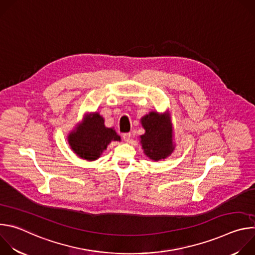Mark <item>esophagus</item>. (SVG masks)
<instances>
[{"label":"esophagus","mask_w":255,"mask_h":255,"mask_svg":"<svg viewBox=\"0 0 255 255\" xmlns=\"http://www.w3.org/2000/svg\"><path fill=\"white\" fill-rule=\"evenodd\" d=\"M122 137H123L124 141H126V142H129V140H130V137H131V133H123Z\"/></svg>","instance_id":"1"}]
</instances>
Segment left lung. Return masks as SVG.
<instances>
[{"label": "left lung", "mask_w": 255, "mask_h": 255, "mask_svg": "<svg viewBox=\"0 0 255 255\" xmlns=\"http://www.w3.org/2000/svg\"><path fill=\"white\" fill-rule=\"evenodd\" d=\"M142 126L145 134L140 138L144 153L152 160L168 156L173 150L168 120L158 113L151 112L142 118Z\"/></svg>", "instance_id": "1"}]
</instances>
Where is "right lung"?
Listing matches in <instances>:
<instances>
[{
	"instance_id": "obj_1",
	"label": "right lung",
	"mask_w": 255,
	"mask_h": 255,
	"mask_svg": "<svg viewBox=\"0 0 255 255\" xmlns=\"http://www.w3.org/2000/svg\"><path fill=\"white\" fill-rule=\"evenodd\" d=\"M112 140H120L112 128H106L104 119L97 113L87 118L84 125L77 128L68 137L71 149L80 157L95 160Z\"/></svg>"
}]
</instances>
